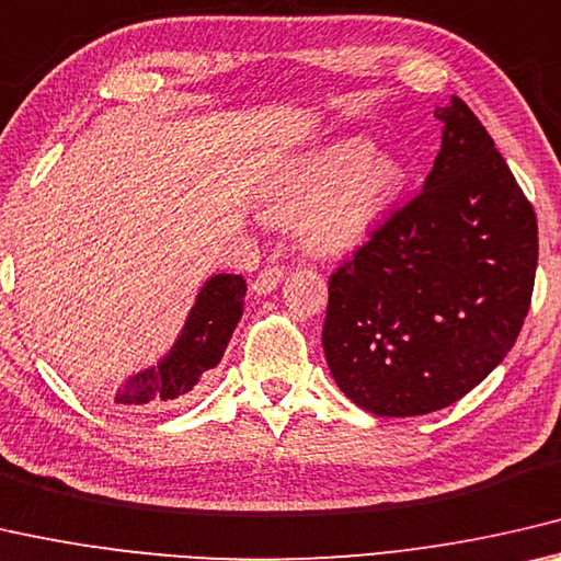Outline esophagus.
<instances>
[{
    "instance_id": "1",
    "label": "esophagus",
    "mask_w": 561,
    "mask_h": 561,
    "mask_svg": "<svg viewBox=\"0 0 561 561\" xmlns=\"http://www.w3.org/2000/svg\"><path fill=\"white\" fill-rule=\"evenodd\" d=\"M280 278H283L280 265H268V268H263L259 275H255L253 290L259 293V296H268V293H273L275 288H278Z\"/></svg>"
}]
</instances>
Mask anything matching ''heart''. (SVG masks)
<instances>
[{
  "label": "heart",
  "mask_w": 561,
  "mask_h": 561,
  "mask_svg": "<svg viewBox=\"0 0 561 561\" xmlns=\"http://www.w3.org/2000/svg\"><path fill=\"white\" fill-rule=\"evenodd\" d=\"M398 156L353 136L306 153L261 191V214L296 220L298 243L316 259H341L363 248L405 188Z\"/></svg>",
  "instance_id": "b5f03b06"
}]
</instances>
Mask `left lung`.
Listing matches in <instances>:
<instances>
[{
	"mask_svg": "<svg viewBox=\"0 0 561 561\" xmlns=\"http://www.w3.org/2000/svg\"><path fill=\"white\" fill-rule=\"evenodd\" d=\"M435 118L443 146L425 186L328 283V367L380 417L465 398L512 351L535 290V208L462 99Z\"/></svg>",
	"mask_w": 561,
	"mask_h": 561,
	"instance_id": "8db88e82",
	"label": "left lung"
}]
</instances>
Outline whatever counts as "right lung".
<instances>
[{"mask_svg": "<svg viewBox=\"0 0 561 561\" xmlns=\"http://www.w3.org/2000/svg\"><path fill=\"white\" fill-rule=\"evenodd\" d=\"M243 298L245 280L241 275L218 273L208 278L169 355L159 365L128 378L116 392V405L134 412H156L194 390L201 375L224 357L243 316Z\"/></svg>", "mask_w": 561, "mask_h": 561, "instance_id": "add662e5", "label": "right lung"}]
</instances>
